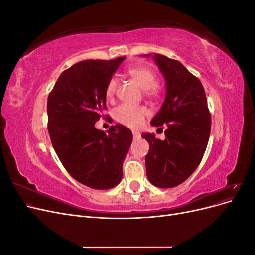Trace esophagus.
Segmentation results:
<instances>
[{
  "mask_svg": "<svg viewBox=\"0 0 255 255\" xmlns=\"http://www.w3.org/2000/svg\"><path fill=\"white\" fill-rule=\"evenodd\" d=\"M133 137L134 138H139L140 137V133L139 132H133Z\"/></svg>",
  "mask_w": 255,
  "mask_h": 255,
  "instance_id": "esophagus-1",
  "label": "esophagus"
}]
</instances>
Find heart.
Masks as SVG:
<instances>
[{
	"label": "heart",
	"instance_id": "1",
	"mask_svg": "<svg viewBox=\"0 0 255 255\" xmlns=\"http://www.w3.org/2000/svg\"><path fill=\"white\" fill-rule=\"evenodd\" d=\"M128 74L134 81L145 90V94L157 98L160 95V87L156 83V75L148 67H134L128 70ZM117 90V79L111 78L105 86V97L112 100ZM148 115V109L145 106H134L129 104H121L114 111V117L118 122L129 128H139L145 116Z\"/></svg>",
	"mask_w": 255,
	"mask_h": 255
}]
</instances>
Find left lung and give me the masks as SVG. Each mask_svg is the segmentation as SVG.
<instances>
[{
    "instance_id": "8db88e82",
    "label": "left lung",
    "mask_w": 255,
    "mask_h": 255,
    "mask_svg": "<svg viewBox=\"0 0 255 255\" xmlns=\"http://www.w3.org/2000/svg\"><path fill=\"white\" fill-rule=\"evenodd\" d=\"M153 58L165 76L167 91L151 125L167 129L165 140L142 134L149 142L146 176L154 186L171 188L186 181L201 163L211 133V113L197 76L175 59L160 54Z\"/></svg>"
}]
</instances>
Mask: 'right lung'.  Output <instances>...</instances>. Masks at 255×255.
<instances>
[{"label":"right lung","instance_id":"right-lung-1","mask_svg":"<svg viewBox=\"0 0 255 255\" xmlns=\"http://www.w3.org/2000/svg\"><path fill=\"white\" fill-rule=\"evenodd\" d=\"M125 58L76 63L59 75L48 97L53 148L68 173L94 189L120 183L133 139L130 129L119 123L110 128L109 134L95 128L106 110V83Z\"/></svg>","mask_w":255,"mask_h":255}]
</instances>
